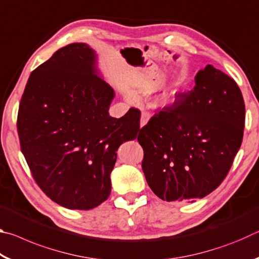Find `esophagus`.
<instances>
[{"label": "esophagus", "mask_w": 259, "mask_h": 259, "mask_svg": "<svg viewBox=\"0 0 259 259\" xmlns=\"http://www.w3.org/2000/svg\"><path fill=\"white\" fill-rule=\"evenodd\" d=\"M148 120H150V114L146 112H143L142 116H140V126H144L145 124H147Z\"/></svg>", "instance_id": "1"}]
</instances>
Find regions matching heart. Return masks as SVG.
Returning <instances> with one entry per match:
<instances>
[{"instance_id": "obj_1", "label": "heart", "mask_w": 259, "mask_h": 259, "mask_svg": "<svg viewBox=\"0 0 259 259\" xmlns=\"http://www.w3.org/2000/svg\"><path fill=\"white\" fill-rule=\"evenodd\" d=\"M179 89H181V83H175V84L165 88V89L155 94L153 103H154L155 106L159 107L169 106V105L172 104L175 102V99H176L179 93Z\"/></svg>"}]
</instances>
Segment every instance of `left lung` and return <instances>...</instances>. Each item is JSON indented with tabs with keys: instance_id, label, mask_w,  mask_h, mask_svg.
Masks as SVG:
<instances>
[{
	"instance_id": "8db88e82",
	"label": "left lung",
	"mask_w": 259,
	"mask_h": 259,
	"mask_svg": "<svg viewBox=\"0 0 259 259\" xmlns=\"http://www.w3.org/2000/svg\"><path fill=\"white\" fill-rule=\"evenodd\" d=\"M245 107L233 78L212 65L195 85L153 115L139 131L142 168L163 201L194 202L221 185L243 138Z\"/></svg>"
}]
</instances>
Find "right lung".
Segmentation results:
<instances>
[{
	"label": "right lung",
	"instance_id": "obj_1",
	"mask_svg": "<svg viewBox=\"0 0 259 259\" xmlns=\"http://www.w3.org/2000/svg\"><path fill=\"white\" fill-rule=\"evenodd\" d=\"M114 90L98 76L85 43L61 48L30 74L17 130L34 181L61 207L89 210L106 201L122 143L139 131L140 112L109 116Z\"/></svg>",
	"mask_w": 259,
	"mask_h": 259
}]
</instances>
